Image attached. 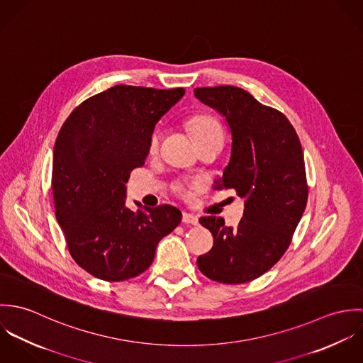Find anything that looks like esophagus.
<instances>
[{
  "instance_id": "obj_1",
  "label": "esophagus",
  "mask_w": 363,
  "mask_h": 363,
  "mask_svg": "<svg viewBox=\"0 0 363 363\" xmlns=\"http://www.w3.org/2000/svg\"><path fill=\"white\" fill-rule=\"evenodd\" d=\"M182 220L184 223H191V225H199V218L193 213H189V212H183V218Z\"/></svg>"
}]
</instances>
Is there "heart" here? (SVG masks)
Here are the masks:
<instances>
[{
  "label": "heart",
  "instance_id": "b5f03b06",
  "mask_svg": "<svg viewBox=\"0 0 363 363\" xmlns=\"http://www.w3.org/2000/svg\"><path fill=\"white\" fill-rule=\"evenodd\" d=\"M190 130L194 134L197 141L203 140L206 137H209V135H213V134H222L220 124L211 116H197V117H194L190 121ZM159 140H160V131H159V128H156V130H154V133L151 134V138H150V150L151 151H155L157 148ZM177 190L184 196L190 194V191L182 184L177 186Z\"/></svg>",
  "mask_w": 363,
  "mask_h": 363
}]
</instances>
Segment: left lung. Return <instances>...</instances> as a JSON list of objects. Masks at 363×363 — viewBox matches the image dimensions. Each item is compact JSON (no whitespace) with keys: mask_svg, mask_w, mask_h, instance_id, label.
I'll return each instance as SVG.
<instances>
[{"mask_svg":"<svg viewBox=\"0 0 363 363\" xmlns=\"http://www.w3.org/2000/svg\"><path fill=\"white\" fill-rule=\"evenodd\" d=\"M194 96L225 117L232 137L228 166L213 189H233L245 200L236 229L220 216L200 223L213 246L197 265L212 281L245 284L284 256L308 203L303 151L289 120L238 86L196 88Z\"/></svg>","mask_w":363,"mask_h":363,"instance_id":"8db88e82","label":"left lung"}]
</instances>
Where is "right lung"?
<instances>
[{
	"label": "right lung",
	"mask_w": 363,
	"mask_h": 363,
	"mask_svg": "<svg viewBox=\"0 0 363 363\" xmlns=\"http://www.w3.org/2000/svg\"><path fill=\"white\" fill-rule=\"evenodd\" d=\"M183 88L116 85L75 107L52 152L55 218L75 262L118 282L144 272L157 243L182 220L173 206H125L133 169L145 163L155 124Z\"/></svg>",
	"instance_id": "obj_1"
}]
</instances>
